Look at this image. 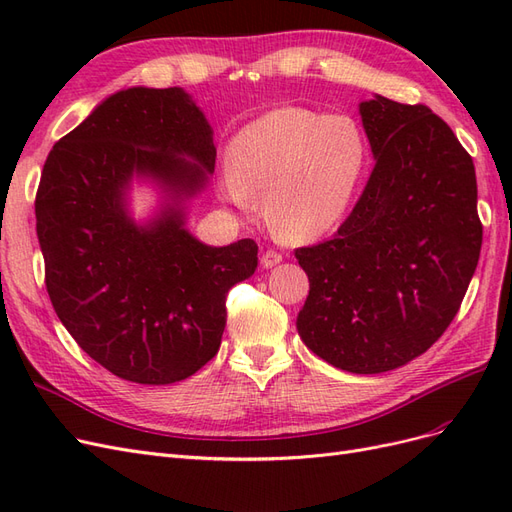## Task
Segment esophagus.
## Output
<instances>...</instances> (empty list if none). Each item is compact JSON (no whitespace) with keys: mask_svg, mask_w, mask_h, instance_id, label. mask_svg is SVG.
Masks as SVG:
<instances>
[{"mask_svg":"<svg viewBox=\"0 0 512 512\" xmlns=\"http://www.w3.org/2000/svg\"><path fill=\"white\" fill-rule=\"evenodd\" d=\"M280 262H282V254H280V252L267 250L265 254H262V265H265L267 269H269V267H275V265H280Z\"/></svg>","mask_w":512,"mask_h":512,"instance_id":"obj_1","label":"esophagus"}]
</instances>
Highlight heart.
I'll return each mask as SVG.
<instances>
[{"mask_svg":"<svg viewBox=\"0 0 512 512\" xmlns=\"http://www.w3.org/2000/svg\"><path fill=\"white\" fill-rule=\"evenodd\" d=\"M367 164L363 132L348 115L282 106L232 138L222 190L250 209L267 196L265 215L284 241H309L344 220Z\"/></svg>","mask_w":512,"mask_h":512,"instance_id":"1","label":"heart"}]
</instances>
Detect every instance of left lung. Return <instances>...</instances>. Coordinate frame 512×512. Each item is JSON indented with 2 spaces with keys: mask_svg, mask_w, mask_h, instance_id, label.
<instances>
[{
  "mask_svg": "<svg viewBox=\"0 0 512 512\" xmlns=\"http://www.w3.org/2000/svg\"><path fill=\"white\" fill-rule=\"evenodd\" d=\"M376 166L333 239L297 247L303 344L352 374H382L438 342L483 245L470 153L425 104L361 102Z\"/></svg>",
  "mask_w": 512,
  "mask_h": 512,
  "instance_id": "1",
  "label": "left lung"
}]
</instances>
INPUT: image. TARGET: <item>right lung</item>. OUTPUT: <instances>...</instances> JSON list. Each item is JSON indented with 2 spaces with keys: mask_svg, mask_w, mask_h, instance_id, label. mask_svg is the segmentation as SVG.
I'll list each match as a JSON object with an SVG mask.
<instances>
[{
  "mask_svg": "<svg viewBox=\"0 0 512 512\" xmlns=\"http://www.w3.org/2000/svg\"><path fill=\"white\" fill-rule=\"evenodd\" d=\"M181 155H188L192 165ZM215 166L211 128L179 87H132L53 145L36 192L44 284L55 314L117 378L173 384L220 350L228 290L258 265V245L198 243L179 203L147 228L123 207L134 173L192 196Z\"/></svg>",
  "mask_w": 512,
  "mask_h": 512,
  "instance_id": "add662e5",
  "label": "right lung"
}]
</instances>
